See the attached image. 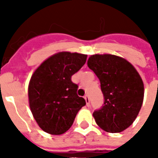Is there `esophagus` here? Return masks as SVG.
<instances>
[{
  "label": "esophagus",
  "instance_id": "1",
  "mask_svg": "<svg viewBox=\"0 0 158 158\" xmlns=\"http://www.w3.org/2000/svg\"><path fill=\"white\" fill-rule=\"evenodd\" d=\"M85 102H86V105L87 106H89V96H85Z\"/></svg>",
  "mask_w": 158,
  "mask_h": 158
}]
</instances>
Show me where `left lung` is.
Segmentation results:
<instances>
[{
    "mask_svg": "<svg viewBox=\"0 0 158 158\" xmlns=\"http://www.w3.org/2000/svg\"><path fill=\"white\" fill-rule=\"evenodd\" d=\"M87 64L100 79L104 97L102 106L93 113L96 123L106 132H122L141 108L142 79L132 64L117 56L93 55Z\"/></svg>",
    "mask_w": 158,
    "mask_h": 158,
    "instance_id": "left-lung-1",
    "label": "left lung"
}]
</instances>
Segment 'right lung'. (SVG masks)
<instances>
[{
	"instance_id": "obj_1",
	"label": "right lung",
	"mask_w": 158,
	"mask_h": 158,
	"mask_svg": "<svg viewBox=\"0 0 158 158\" xmlns=\"http://www.w3.org/2000/svg\"><path fill=\"white\" fill-rule=\"evenodd\" d=\"M87 56L59 52L46 59L33 73L29 85L30 110L45 132L62 135L73 123L85 100L77 95L72 76L85 65Z\"/></svg>"
}]
</instances>
